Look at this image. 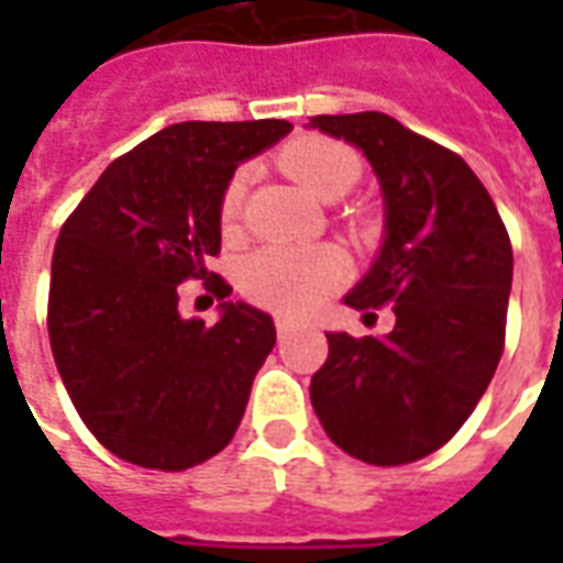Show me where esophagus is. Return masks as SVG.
Returning a JSON list of instances; mask_svg holds the SVG:
<instances>
[{
    "mask_svg": "<svg viewBox=\"0 0 563 563\" xmlns=\"http://www.w3.org/2000/svg\"><path fill=\"white\" fill-rule=\"evenodd\" d=\"M298 325H301L298 319H292V317H277V334H280V338H286V334H292V331L298 329Z\"/></svg>",
    "mask_w": 563,
    "mask_h": 563,
    "instance_id": "obj_1",
    "label": "esophagus"
}]
</instances>
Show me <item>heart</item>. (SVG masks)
<instances>
[{
  "label": "heart",
  "instance_id": "heart-1",
  "mask_svg": "<svg viewBox=\"0 0 563 563\" xmlns=\"http://www.w3.org/2000/svg\"><path fill=\"white\" fill-rule=\"evenodd\" d=\"M280 165L322 201L346 196L362 174V159L341 141L301 139L280 153ZM246 172H238L222 196V220L241 213ZM343 277V258L331 246H265L246 258L244 289L274 310H307Z\"/></svg>",
  "mask_w": 563,
  "mask_h": 563
}]
</instances>
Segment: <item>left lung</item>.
<instances>
[{"mask_svg": "<svg viewBox=\"0 0 563 563\" xmlns=\"http://www.w3.org/2000/svg\"><path fill=\"white\" fill-rule=\"evenodd\" d=\"M362 150L383 192V244L343 305H395L383 338L325 331L310 379L325 434L367 464H407L459 431L504 353L512 246L471 165L379 111L310 117Z\"/></svg>", "mask_w": 563, "mask_h": 563, "instance_id": "8db88e82", "label": "left lung"}]
</instances>
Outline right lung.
<instances>
[{"label":"right lung","instance_id":"add662e5","mask_svg":"<svg viewBox=\"0 0 563 563\" xmlns=\"http://www.w3.org/2000/svg\"><path fill=\"white\" fill-rule=\"evenodd\" d=\"M289 132L286 120L165 126L111 162L63 225L51 350L84 424L117 459L186 471L238 431L274 319L246 301H222L213 325L184 319L177 286L220 253L238 165ZM217 289L232 295L220 277Z\"/></svg>","mask_w":563,"mask_h":563}]
</instances>
